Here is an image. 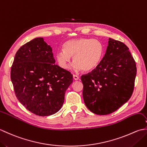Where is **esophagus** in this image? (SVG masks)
Returning a JSON list of instances; mask_svg holds the SVG:
<instances>
[{
  "label": "esophagus",
  "instance_id": "1",
  "mask_svg": "<svg viewBox=\"0 0 147 147\" xmlns=\"http://www.w3.org/2000/svg\"><path fill=\"white\" fill-rule=\"evenodd\" d=\"M73 78L74 80H79V76L76 75V74H73Z\"/></svg>",
  "mask_w": 147,
  "mask_h": 147
}]
</instances>
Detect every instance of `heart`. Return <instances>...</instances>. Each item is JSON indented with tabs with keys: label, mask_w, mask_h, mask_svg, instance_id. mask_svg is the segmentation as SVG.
I'll return each instance as SVG.
<instances>
[{
	"label": "heart",
	"mask_w": 147,
	"mask_h": 147,
	"mask_svg": "<svg viewBox=\"0 0 147 147\" xmlns=\"http://www.w3.org/2000/svg\"><path fill=\"white\" fill-rule=\"evenodd\" d=\"M104 47L96 39L80 38L68 40L63 45V49L55 53V58L62 69H67L73 56V68L75 71H91L98 66L102 59Z\"/></svg>",
	"instance_id": "1"
}]
</instances>
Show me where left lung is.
<instances>
[{
    "instance_id": "left-lung-1",
    "label": "left lung",
    "mask_w": 147,
    "mask_h": 147,
    "mask_svg": "<svg viewBox=\"0 0 147 147\" xmlns=\"http://www.w3.org/2000/svg\"><path fill=\"white\" fill-rule=\"evenodd\" d=\"M136 75V62L128 47L109 38L100 63L91 73L81 77L87 108L98 115L117 110L131 96Z\"/></svg>"
}]
</instances>
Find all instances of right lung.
<instances>
[{
    "label": "right lung",
    "mask_w": 147,
    "mask_h": 147,
    "mask_svg": "<svg viewBox=\"0 0 147 147\" xmlns=\"http://www.w3.org/2000/svg\"><path fill=\"white\" fill-rule=\"evenodd\" d=\"M55 62L51 47L39 37L19 49L11 67V79L18 100L40 116L60 110L73 81V74Z\"/></svg>",
    "instance_id": "add662e5"
}]
</instances>
